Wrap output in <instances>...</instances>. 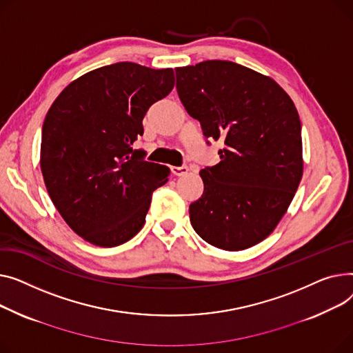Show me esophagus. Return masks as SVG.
Returning <instances> with one entry per match:
<instances>
[{"label": "esophagus", "mask_w": 353, "mask_h": 353, "mask_svg": "<svg viewBox=\"0 0 353 353\" xmlns=\"http://www.w3.org/2000/svg\"><path fill=\"white\" fill-rule=\"evenodd\" d=\"M171 171L176 176H182V175L188 174L190 170H188V167H186V165H182V167H171Z\"/></svg>", "instance_id": "obj_1"}]
</instances>
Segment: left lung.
Returning <instances> with one entry per match:
<instances>
[{
    "label": "left lung",
    "mask_w": 353,
    "mask_h": 353,
    "mask_svg": "<svg viewBox=\"0 0 353 353\" xmlns=\"http://www.w3.org/2000/svg\"><path fill=\"white\" fill-rule=\"evenodd\" d=\"M175 74L186 112L205 138L223 142L219 163L199 172L203 194L190 205L191 225L219 250H246L275 230L301 182L295 103L272 78L232 61H203Z\"/></svg>",
    "instance_id": "8db88e82"
}]
</instances>
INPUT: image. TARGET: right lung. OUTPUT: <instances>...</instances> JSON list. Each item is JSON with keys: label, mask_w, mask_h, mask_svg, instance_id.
I'll use <instances>...</instances> for the list:
<instances>
[{"label": "right lung", "mask_w": 353, "mask_h": 353, "mask_svg": "<svg viewBox=\"0 0 353 353\" xmlns=\"http://www.w3.org/2000/svg\"><path fill=\"white\" fill-rule=\"evenodd\" d=\"M175 84L172 68L117 62L72 81L52 102L41 137V171L71 230L103 248L134 238L170 168L132 150L142 119Z\"/></svg>", "instance_id": "obj_1"}]
</instances>
